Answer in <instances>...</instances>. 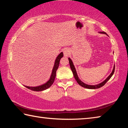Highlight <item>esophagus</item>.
I'll use <instances>...</instances> for the list:
<instances>
[{
  "label": "esophagus",
  "mask_w": 128,
  "mask_h": 128,
  "mask_svg": "<svg viewBox=\"0 0 128 128\" xmlns=\"http://www.w3.org/2000/svg\"><path fill=\"white\" fill-rule=\"evenodd\" d=\"M62 52H63L64 56H66V57L68 56L69 55V53H70V51H69V50L68 48H64L63 50H62Z\"/></svg>",
  "instance_id": "esophagus-1"
}]
</instances>
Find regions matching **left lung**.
Here are the masks:
<instances>
[{
  "mask_svg": "<svg viewBox=\"0 0 128 128\" xmlns=\"http://www.w3.org/2000/svg\"><path fill=\"white\" fill-rule=\"evenodd\" d=\"M99 33L104 34H106V35H107V33H105V32H99ZM68 60H69V64H70V69H71V70H72V71L73 76H74V78H75L76 80V81L77 82V83L80 86H81L82 87H84V88H88V89H95V88H100L101 87H102L103 86H104V85H105L106 82H107L108 81V80H109L110 78H111V77L112 76V75L114 74V65L113 70H112L111 73L109 75V76H108L107 78H106L104 80V81H103L102 82H101V83H100V84H97V85H88V84H86L84 83V82H82L81 80L79 78V77H78V75H77L76 70V68H75V67H74V64H73V62L72 61V60H71V59H70V58H68Z\"/></svg>",
  "mask_w": 128,
  "mask_h": 128,
  "instance_id": "obj_1",
  "label": "left lung"
}]
</instances>
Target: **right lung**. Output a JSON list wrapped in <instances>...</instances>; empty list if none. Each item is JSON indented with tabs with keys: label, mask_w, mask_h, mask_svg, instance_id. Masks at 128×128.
<instances>
[{
	"label": "right lung",
	"mask_w": 128,
	"mask_h": 128,
	"mask_svg": "<svg viewBox=\"0 0 128 128\" xmlns=\"http://www.w3.org/2000/svg\"><path fill=\"white\" fill-rule=\"evenodd\" d=\"M62 56H63V53L61 52L60 54H59V55L57 56V58H56V59H55V63H54L52 70L50 78V79L48 81L46 82L45 84H43V85H41L40 86H35V87H31V86H25V87L31 90L35 91V92H40V91L46 90L50 87V86L53 84L54 80H55V77H56V70H57L58 67H59L60 60L61 59V58H62Z\"/></svg>",
	"instance_id": "obj_1"
}]
</instances>
